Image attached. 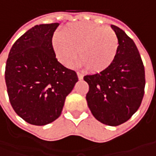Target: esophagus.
<instances>
[{"mask_svg": "<svg viewBox=\"0 0 156 156\" xmlns=\"http://www.w3.org/2000/svg\"><path fill=\"white\" fill-rule=\"evenodd\" d=\"M77 76H78L79 80H82L83 79V75L81 73H80V72H77Z\"/></svg>", "mask_w": 156, "mask_h": 156, "instance_id": "1", "label": "esophagus"}]
</instances>
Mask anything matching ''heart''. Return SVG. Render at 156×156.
Instances as JSON below:
<instances>
[{"label": "heart", "instance_id": "obj_1", "mask_svg": "<svg viewBox=\"0 0 156 156\" xmlns=\"http://www.w3.org/2000/svg\"><path fill=\"white\" fill-rule=\"evenodd\" d=\"M52 48L57 60L63 65L74 59L76 49V65L97 74L107 70L115 62L119 41L115 32L109 27L76 22L65 27L63 34H54Z\"/></svg>", "mask_w": 156, "mask_h": 156}]
</instances>
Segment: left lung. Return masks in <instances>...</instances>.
<instances>
[{"mask_svg":"<svg viewBox=\"0 0 156 156\" xmlns=\"http://www.w3.org/2000/svg\"><path fill=\"white\" fill-rule=\"evenodd\" d=\"M119 41L115 62L107 70L84 76L89 90L87 106L96 120L118 126L138 110L144 95L145 70L134 41L120 27L111 25Z\"/></svg>","mask_w":156,"mask_h":156,"instance_id":"left-lung-1","label":"left lung"}]
</instances>
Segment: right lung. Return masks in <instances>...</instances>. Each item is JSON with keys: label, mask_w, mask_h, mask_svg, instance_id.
<instances>
[{"label": "right lung", "mask_w": 156, "mask_h": 156, "mask_svg": "<svg viewBox=\"0 0 156 156\" xmlns=\"http://www.w3.org/2000/svg\"><path fill=\"white\" fill-rule=\"evenodd\" d=\"M58 26L41 24L27 30L12 46L6 63L5 81L11 106L32 125L55 121L78 81L74 70L57 61L52 48Z\"/></svg>", "instance_id": "right-lung-1"}]
</instances>
